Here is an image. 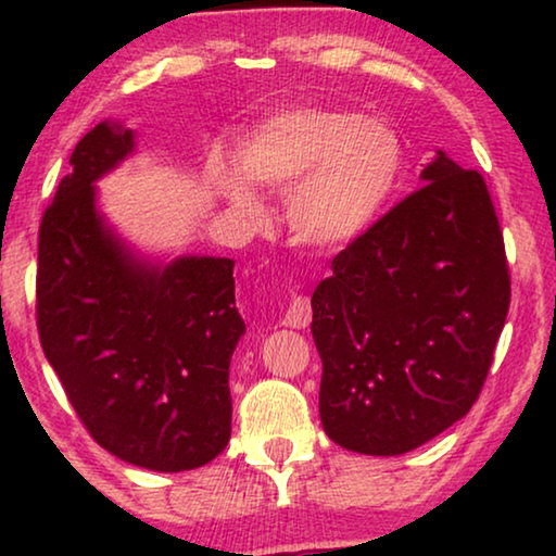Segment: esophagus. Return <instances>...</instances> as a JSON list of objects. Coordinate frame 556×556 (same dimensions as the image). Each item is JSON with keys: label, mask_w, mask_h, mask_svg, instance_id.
<instances>
[{"label": "esophagus", "mask_w": 556, "mask_h": 556, "mask_svg": "<svg viewBox=\"0 0 556 556\" xmlns=\"http://www.w3.org/2000/svg\"><path fill=\"white\" fill-rule=\"evenodd\" d=\"M283 324L291 329H306L311 324V301L306 295H293L283 314Z\"/></svg>", "instance_id": "34e87169"}]
</instances>
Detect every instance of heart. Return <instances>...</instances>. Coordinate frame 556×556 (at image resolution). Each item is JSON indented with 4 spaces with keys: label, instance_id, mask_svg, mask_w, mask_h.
I'll return each mask as SVG.
<instances>
[{
    "label": "heart",
    "instance_id": "1",
    "mask_svg": "<svg viewBox=\"0 0 556 556\" xmlns=\"http://www.w3.org/2000/svg\"><path fill=\"white\" fill-rule=\"evenodd\" d=\"M238 159L250 181L288 192L286 215L295 240L337 250L362 238L382 215L400 179L402 147L384 121L303 105L255 128ZM244 178L230 166L215 169L227 200L257 212L261 202Z\"/></svg>",
    "mask_w": 556,
    "mask_h": 556
}]
</instances>
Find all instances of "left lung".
Here are the masks:
<instances>
[{
  "mask_svg": "<svg viewBox=\"0 0 556 556\" xmlns=\"http://www.w3.org/2000/svg\"><path fill=\"white\" fill-rule=\"evenodd\" d=\"M311 299L318 413L346 451L402 455L473 407L511 303L485 179L438 154Z\"/></svg>",
  "mask_w": 556,
  "mask_h": 556,
  "instance_id": "obj_1",
  "label": "left lung"
}]
</instances>
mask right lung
Listing matches in <instances>:
<instances>
[{"label": "right lung", "instance_id": "add662e5", "mask_svg": "<svg viewBox=\"0 0 556 556\" xmlns=\"http://www.w3.org/2000/svg\"><path fill=\"white\" fill-rule=\"evenodd\" d=\"M134 149L131 131L98 124L45 210L35 311L42 352L75 415L134 466L200 468L230 440V356L245 331L235 261H134L96 215L93 181Z\"/></svg>", "mask_w": 556, "mask_h": 556}]
</instances>
